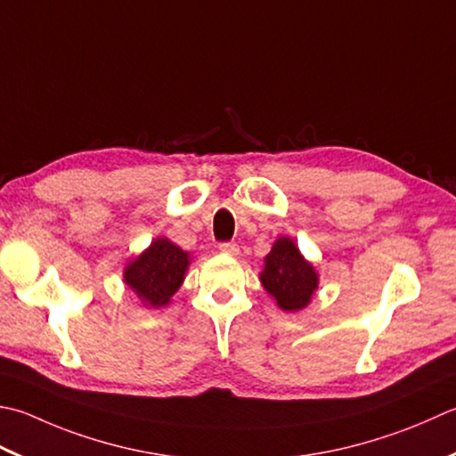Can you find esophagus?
Here are the masks:
<instances>
[{
  "mask_svg": "<svg viewBox=\"0 0 456 456\" xmlns=\"http://www.w3.org/2000/svg\"><path fill=\"white\" fill-rule=\"evenodd\" d=\"M219 251L223 255H229V256H237L239 255V247L235 243H221L219 245Z\"/></svg>",
  "mask_w": 456,
  "mask_h": 456,
  "instance_id": "obj_1",
  "label": "esophagus"
}]
</instances>
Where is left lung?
Returning a JSON list of instances; mask_svg holds the SVG:
<instances>
[{
    "label": "left lung",
    "mask_w": 456,
    "mask_h": 456,
    "mask_svg": "<svg viewBox=\"0 0 456 456\" xmlns=\"http://www.w3.org/2000/svg\"><path fill=\"white\" fill-rule=\"evenodd\" d=\"M263 289L284 312L305 310L320 284L318 271L300 253L294 239L281 235L265 256V269L258 274Z\"/></svg>",
    "instance_id": "obj_1"
}]
</instances>
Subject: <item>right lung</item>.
<instances>
[{"label":"right lung","instance_id":"1","mask_svg":"<svg viewBox=\"0 0 456 456\" xmlns=\"http://www.w3.org/2000/svg\"><path fill=\"white\" fill-rule=\"evenodd\" d=\"M191 255L167 237H156L150 247L126 263L122 281L136 294L140 306L164 308L185 281Z\"/></svg>","mask_w":456,"mask_h":456}]
</instances>
